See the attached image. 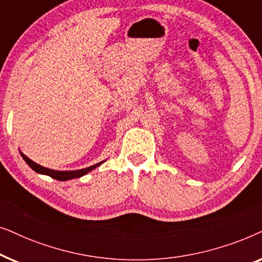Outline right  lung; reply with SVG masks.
Wrapping results in <instances>:
<instances>
[{"label": "right lung", "mask_w": 262, "mask_h": 262, "mask_svg": "<svg viewBox=\"0 0 262 262\" xmlns=\"http://www.w3.org/2000/svg\"><path fill=\"white\" fill-rule=\"evenodd\" d=\"M21 156H23V159L26 161L28 166H30L34 171H37V173H40V174H46V175H49V177H51L52 179H56V180H59V181H66V180H70V179H76V178L83 177L84 174L89 173V171L94 169V168L100 166V163H98V164H95V166H92L89 168H84V169H80V170L59 171V170L49 169V168H45V167L40 166V164L33 162V161L28 159L26 155H24L23 152H21Z\"/></svg>", "instance_id": "add662e5"}]
</instances>
